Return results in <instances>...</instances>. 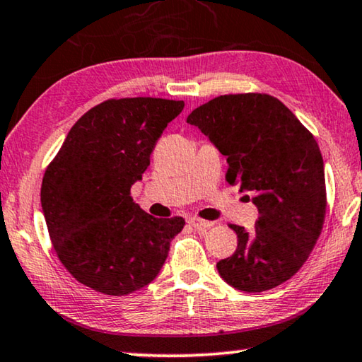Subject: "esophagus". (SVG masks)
<instances>
[{"mask_svg": "<svg viewBox=\"0 0 362 362\" xmlns=\"http://www.w3.org/2000/svg\"><path fill=\"white\" fill-rule=\"evenodd\" d=\"M188 223L193 226L194 228H208L212 226V222L203 221V219H199V217H190V219H188Z\"/></svg>", "mask_w": 362, "mask_h": 362, "instance_id": "1", "label": "esophagus"}]
</instances>
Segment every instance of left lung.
Wrapping results in <instances>:
<instances>
[{
	"label": "left lung",
	"instance_id": "left-lung-1",
	"mask_svg": "<svg viewBox=\"0 0 362 362\" xmlns=\"http://www.w3.org/2000/svg\"><path fill=\"white\" fill-rule=\"evenodd\" d=\"M187 122L227 156V182L251 193L259 211L253 232L230 226L238 245L217 262L221 277L246 293L286 282L311 255L325 219L317 141L282 101L266 93L217 96Z\"/></svg>",
	"mask_w": 362,
	"mask_h": 362
}]
</instances>
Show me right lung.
Returning <instances> with one entry per match:
<instances>
[{
	"label": "right lung",
	"mask_w": 362,
	"mask_h": 362,
	"mask_svg": "<svg viewBox=\"0 0 362 362\" xmlns=\"http://www.w3.org/2000/svg\"><path fill=\"white\" fill-rule=\"evenodd\" d=\"M183 106L163 98L101 103L74 124L45 170L42 209L49 238L80 284L124 296L156 279L185 221L146 214L130 188Z\"/></svg>",
	"instance_id": "right-lung-1"
}]
</instances>
